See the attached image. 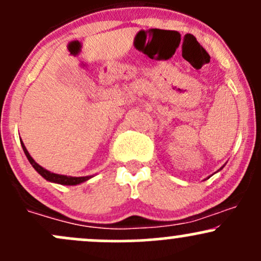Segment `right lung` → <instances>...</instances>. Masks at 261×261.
Wrapping results in <instances>:
<instances>
[{"instance_id":"1","label":"right lung","mask_w":261,"mask_h":261,"mask_svg":"<svg viewBox=\"0 0 261 261\" xmlns=\"http://www.w3.org/2000/svg\"><path fill=\"white\" fill-rule=\"evenodd\" d=\"M21 145H22V149H23L24 155H26V158L29 159L30 164L34 166V169L36 170L38 174L43 177V179H46L47 181H51V182H56V184H61V185H77V184L84 182V181L89 180L90 177H91V176L73 177V176H66V175H59V174H54V172H50L48 170L43 169L42 166L38 165L37 163H35V160L31 158V155H30L29 151H27V149L24 147L23 142H21Z\"/></svg>"}]
</instances>
